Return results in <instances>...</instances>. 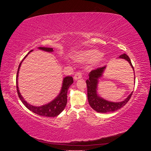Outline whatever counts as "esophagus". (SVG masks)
<instances>
[{
	"instance_id": "34e87169",
	"label": "esophagus",
	"mask_w": 151,
	"mask_h": 151,
	"mask_svg": "<svg viewBox=\"0 0 151 151\" xmlns=\"http://www.w3.org/2000/svg\"><path fill=\"white\" fill-rule=\"evenodd\" d=\"M82 77H83V74H82L81 72H76V74L74 75V79L77 81L79 79H81Z\"/></svg>"
}]
</instances>
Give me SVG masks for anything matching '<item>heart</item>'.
I'll list each match as a JSON object with an SVG mask.
<instances>
[{
    "instance_id": "obj_1",
    "label": "heart",
    "mask_w": 151,
    "mask_h": 151,
    "mask_svg": "<svg viewBox=\"0 0 151 151\" xmlns=\"http://www.w3.org/2000/svg\"><path fill=\"white\" fill-rule=\"evenodd\" d=\"M101 56V53L98 51V50H87V51H85L79 55V60L92 62L98 60Z\"/></svg>"
}]
</instances>
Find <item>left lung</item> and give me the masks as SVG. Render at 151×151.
<instances>
[{
    "label": "left lung",
    "mask_w": 151,
    "mask_h": 151,
    "mask_svg": "<svg viewBox=\"0 0 151 151\" xmlns=\"http://www.w3.org/2000/svg\"><path fill=\"white\" fill-rule=\"evenodd\" d=\"M120 58L125 59L129 62L131 67L134 68L133 65L132 64V62L129 56L126 54H123L119 57ZM106 67H102L96 68L95 70H93L91 71L89 74V79L86 80L87 84V88H88V101L93 109L99 113H108V112H112L118 110L120 109L129 101L130 99L133 92L128 96L124 101L118 103H114L108 101L103 99L102 98L99 97L97 94V85L98 83V79L100 77H101Z\"/></svg>",
    "instance_id": "left-lung-1"
}]
</instances>
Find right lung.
Masks as SVG:
<instances>
[{"label": "right lung", "mask_w": 151, "mask_h": 151, "mask_svg": "<svg viewBox=\"0 0 151 151\" xmlns=\"http://www.w3.org/2000/svg\"><path fill=\"white\" fill-rule=\"evenodd\" d=\"M38 48L43 50V51H46L48 52H52L53 51V48H52L39 47ZM32 51H33V50H31L28 53H29ZM27 55H26L24 57V58H23V60L21 62L19 67H18V70L17 72L16 88H17L18 96H19L21 101H22V103L24 104V106L28 109H29L30 111H33V113L38 114V115L40 116H47V117L57 116L65 108L67 102V91L70 85L74 83L72 77L67 76L64 79H63L60 93L58 95V96L55 99H53L52 101L47 104L43 105L42 106H33V105H31L29 103H27L23 99V98L22 97V96L19 93V88H18V86H17V77H18V73H19V68L21 67L22 62L24 60V59L26 57Z\"/></svg>", "instance_id": "right-lung-1"}]
</instances>
